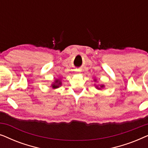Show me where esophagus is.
Wrapping results in <instances>:
<instances>
[{
    "mask_svg": "<svg viewBox=\"0 0 148 148\" xmlns=\"http://www.w3.org/2000/svg\"><path fill=\"white\" fill-rule=\"evenodd\" d=\"M77 71V73H79V72H80V71H79V70H77V71Z\"/></svg>",
    "mask_w": 148,
    "mask_h": 148,
    "instance_id": "1",
    "label": "esophagus"
}]
</instances>
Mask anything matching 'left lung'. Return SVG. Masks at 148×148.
Returning <instances> with one entry per match:
<instances>
[{"label": "left lung", "mask_w": 148, "mask_h": 148, "mask_svg": "<svg viewBox=\"0 0 148 148\" xmlns=\"http://www.w3.org/2000/svg\"><path fill=\"white\" fill-rule=\"evenodd\" d=\"M102 87H103V86H101V88H102Z\"/></svg>", "instance_id": "8db88e82"}]
</instances>
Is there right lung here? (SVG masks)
Instances as JSON below:
<instances>
[{"instance_id": "1", "label": "right lung", "mask_w": 148, "mask_h": 148, "mask_svg": "<svg viewBox=\"0 0 148 148\" xmlns=\"http://www.w3.org/2000/svg\"><path fill=\"white\" fill-rule=\"evenodd\" d=\"M60 85H61V82H60V81H58V80H56L55 83H54V84H52V88H58V87H59V86H60Z\"/></svg>"}]
</instances>
